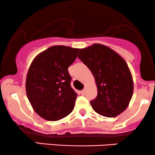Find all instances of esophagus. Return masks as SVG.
Segmentation results:
<instances>
[{
    "label": "esophagus",
    "mask_w": 155,
    "mask_h": 155,
    "mask_svg": "<svg viewBox=\"0 0 155 155\" xmlns=\"http://www.w3.org/2000/svg\"><path fill=\"white\" fill-rule=\"evenodd\" d=\"M86 90H87V88H84V90H83L82 91H81V93H82V94H85V93H86Z\"/></svg>",
    "instance_id": "esophagus-1"
}]
</instances>
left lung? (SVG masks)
Returning a JSON list of instances; mask_svg holds the SVG:
<instances>
[{
    "mask_svg": "<svg viewBox=\"0 0 155 155\" xmlns=\"http://www.w3.org/2000/svg\"><path fill=\"white\" fill-rule=\"evenodd\" d=\"M78 54L96 81L97 97L90 102L93 110L107 117L121 114L133 93V77L126 61L112 49L100 44L81 49Z\"/></svg>",
    "mask_w": 155,
    "mask_h": 155,
    "instance_id": "left-lung-1",
    "label": "left lung"
}]
</instances>
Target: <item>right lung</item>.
<instances>
[{"instance_id": "obj_1", "label": "right lung", "mask_w": 155, "mask_h": 155, "mask_svg": "<svg viewBox=\"0 0 155 155\" xmlns=\"http://www.w3.org/2000/svg\"><path fill=\"white\" fill-rule=\"evenodd\" d=\"M79 49L58 45L40 53L32 61L25 81L27 97L34 111L45 120L56 121L73 111L78 94L71 87L68 68Z\"/></svg>"}]
</instances>
